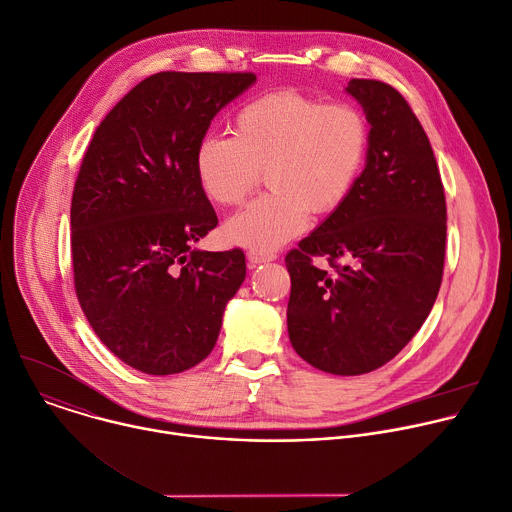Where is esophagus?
I'll use <instances>...</instances> for the list:
<instances>
[{
  "label": "esophagus",
  "mask_w": 512,
  "mask_h": 512,
  "mask_svg": "<svg viewBox=\"0 0 512 512\" xmlns=\"http://www.w3.org/2000/svg\"><path fill=\"white\" fill-rule=\"evenodd\" d=\"M277 255L273 251H257V249H251L247 251V261L251 267L259 265V263H267V261H273Z\"/></svg>",
  "instance_id": "esophagus-1"
}]
</instances>
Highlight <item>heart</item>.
<instances>
[{
	"label": "heart",
	"mask_w": 512,
	"mask_h": 512,
	"mask_svg": "<svg viewBox=\"0 0 512 512\" xmlns=\"http://www.w3.org/2000/svg\"><path fill=\"white\" fill-rule=\"evenodd\" d=\"M369 148L371 127L356 105L275 89L239 107L233 137H202L194 170L218 206L241 204L265 172L271 192L231 216L223 233L229 243L273 251L308 227L310 212L330 214L350 198Z\"/></svg>",
	"instance_id": "heart-1"
}]
</instances>
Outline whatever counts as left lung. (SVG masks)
I'll list each match as a JSON object with an SVG mask.
<instances>
[{
	"instance_id": "1",
	"label": "left lung",
	"mask_w": 512,
	"mask_h": 512,
	"mask_svg": "<svg viewBox=\"0 0 512 512\" xmlns=\"http://www.w3.org/2000/svg\"><path fill=\"white\" fill-rule=\"evenodd\" d=\"M346 91L371 123L367 166L285 267L291 346L324 373L354 377L395 358L429 316L444 275L446 194L405 97L375 79H352Z\"/></svg>"
}]
</instances>
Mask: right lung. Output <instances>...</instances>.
Wrapping results in <instances>:
<instances>
[{
  "instance_id": "right-lung-1",
  "label": "right lung",
  "mask_w": 512,
  "mask_h": 512,
  "mask_svg": "<svg viewBox=\"0 0 512 512\" xmlns=\"http://www.w3.org/2000/svg\"><path fill=\"white\" fill-rule=\"evenodd\" d=\"M253 72L164 70L101 121L70 204L79 304L99 340L148 375L196 367L216 344L247 267L241 249L196 251L218 218L194 154Z\"/></svg>"
}]
</instances>
